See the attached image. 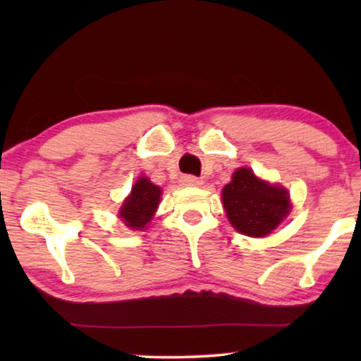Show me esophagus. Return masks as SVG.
<instances>
[{
  "label": "esophagus",
  "mask_w": 361,
  "mask_h": 361,
  "mask_svg": "<svg viewBox=\"0 0 361 361\" xmlns=\"http://www.w3.org/2000/svg\"><path fill=\"white\" fill-rule=\"evenodd\" d=\"M180 182H182V185H185V187H200L202 184H204V180L199 179V177H195V176H182Z\"/></svg>",
  "instance_id": "34e87169"
}]
</instances>
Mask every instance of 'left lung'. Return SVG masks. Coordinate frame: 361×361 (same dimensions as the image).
I'll return each instance as SVG.
<instances>
[{
	"instance_id": "obj_1",
	"label": "left lung",
	"mask_w": 361,
	"mask_h": 361,
	"mask_svg": "<svg viewBox=\"0 0 361 361\" xmlns=\"http://www.w3.org/2000/svg\"><path fill=\"white\" fill-rule=\"evenodd\" d=\"M221 200L231 226L255 238L269 235L290 212L288 190L258 179L250 167L233 172Z\"/></svg>"
}]
</instances>
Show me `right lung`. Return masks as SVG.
I'll return each mask as SVG.
<instances>
[{
    "mask_svg": "<svg viewBox=\"0 0 361 361\" xmlns=\"http://www.w3.org/2000/svg\"><path fill=\"white\" fill-rule=\"evenodd\" d=\"M162 190L152 184L147 177H140L133 185L131 194L126 197L120 209V219L131 230H142L154 216L159 207Z\"/></svg>",
    "mask_w": 361,
    "mask_h": 361,
    "instance_id": "1",
    "label": "right lung"
}]
</instances>
